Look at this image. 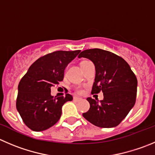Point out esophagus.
Masks as SVG:
<instances>
[{
    "label": "esophagus",
    "instance_id": "1",
    "mask_svg": "<svg viewBox=\"0 0 155 155\" xmlns=\"http://www.w3.org/2000/svg\"><path fill=\"white\" fill-rule=\"evenodd\" d=\"M73 100L74 101H76V102H78V101H80L81 100V97H74Z\"/></svg>",
    "mask_w": 155,
    "mask_h": 155
}]
</instances>
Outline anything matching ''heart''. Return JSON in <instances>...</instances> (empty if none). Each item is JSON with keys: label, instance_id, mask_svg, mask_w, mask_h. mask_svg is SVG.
<instances>
[{"label": "heart", "instance_id": "1", "mask_svg": "<svg viewBox=\"0 0 155 155\" xmlns=\"http://www.w3.org/2000/svg\"><path fill=\"white\" fill-rule=\"evenodd\" d=\"M88 61H83L81 63V66L83 65V64H84L85 63L88 62ZM74 91H75V92L77 93V94H81L82 93H83V91H84L83 88H82L81 87H77L74 89Z\"/></svg>", "mask_w": 155, "mask_h": 155}]
</instances>
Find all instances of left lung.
<instances>
[{
    "instance_id": "1",
    "label": "left lung",
    "mask_w": 155,
    "mask_h": 155,
    "mask_svg": "<svg viewBox=\"0 0 155 155\" xmlns=\"http://www.w3.org/2000/svg\"><path fill=\"white\" fill-rule=\"evenodd\" d=\"M87 58L95 65L96 76L91 94L104 93V100L88 97L90 109L83 116L101 128L117 126L125 119L136 101L137 78L122 57L101 48L81 51L78 58Z\"/></svg>"
}]
</instances>
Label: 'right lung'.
<instances>
[{
  "mask_svg": "<svg viewBox=\"0 0 155 155\" xmlns=\"http://www.w3.org/2000/svg\"><path fill=\"white\" fill-rule=\"evenodd\" d=\"M80 51H55L45 54L29 67L20 80L16 107L31 130L40 132L54 126L61 117L64 104L72 101L69 94L52 97L51 87L62 81L66 66Z\"/></svg>",
  "mask_w": 155,
  "mask_h": 155,
  "instance_id": "1",
  "label": "right lung"
}]
</instances>
